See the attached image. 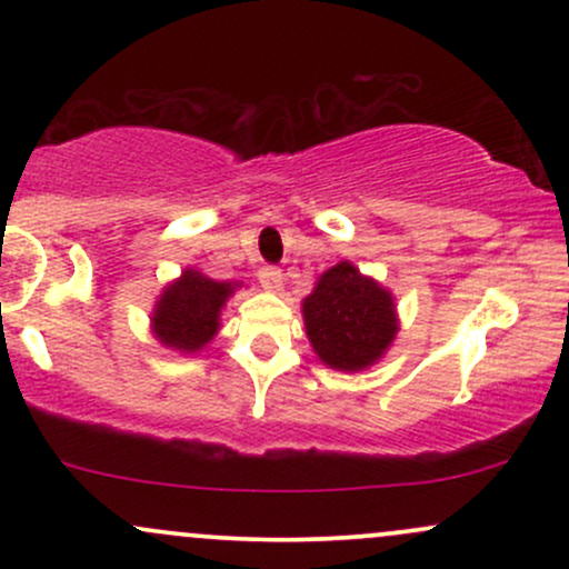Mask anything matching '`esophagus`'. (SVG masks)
Here are the masks:
<instances>
[{
    "mask_svg": "<svg viewBox=\"0 0 569 569\" xmlns=\"http://www.w3.org/2000/svg\"><path fill=\"white\" fill-rule=\"evenodd\" d=\"M259 283H262V289L264 291H280L283 289V272L278 270V267H272V264H264L262 270H259Z\"/></svg>",
    "mask_w": 569,
    "mask_h": 569,
    "instance_id": "esophagus-1",
    "label": "esophagus"
}]
</instances>
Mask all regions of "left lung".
Returning <instances> with one entry per match:
<instances>
[{"mask_svg":"<svg viewBox=\"0 0 569 569\" xmlns=\"http://www.w3.org/2000/svg\"><path fill=\"white\" fill-rule=\"evenodd\" d=\"M302 318L312 350L337 371L369 369L398 331L393 293L350 262H339L318 278L302 302Z\"/></svg>","mask_w":569,"mask_h":569,"instance_id":"left-lung-1","label":"left lung"}]
</instances>
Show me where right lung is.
<instances>
[{
	"label": "right lung",
	"mask_w": 569,
	"mask_h": 569,
	"mask_svg": "<svg viewBox=\"0 0 569 569\" xmlns=\"http://www.w3.org/2000/svg\"><path fill=\"white\" fill-rule=\"evenodd\" d=\"M240 283H219L187 267L181 278L166 286L152 310V335L166 348L198 352L217 337L221 307Z\"/></svg>",
	"instance_id": "1"
}]
</instances>
